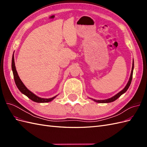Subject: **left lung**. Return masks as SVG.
Instances as JSON below:
<instances>
[{"label":"left lung","instance_id":"1","mask_svg":"<svg viewBox=\"0 0 147 147\" xmlns=\"http://www.w3.org/2000/svg\"><path fill=\"white\" fill-rule=\"evenodd\" d=\"M133 70H134V60H133V62H132V70H131V75H130V77H129V81H128L127 83L126 84V86L124 87L123 90H121L120 92H119L118 93H117L116 95H115L114 96L112 97L111 98H109V99H104V100H96V99H91L92 100H94L96 102H97V103H110V102H112L115 101V100H117L118 98V97H119L123 94H124V92H126V91L128 90L130 84L131 83L132 78ZM89 98H90V97H89ZM90 99H91V98H90Z\"/></svg>","mask_w":147,"mask_h":147}]
</instances>
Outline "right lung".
<instances>
[{
  "mask_svg": "<svg viewBox=\"0 0 147 147\" xmlns=\"http://www.w3.org/2000/svg\"><path fill=\"white\" fill-rule=\"evenodd\" d=\"M11 69H12V71H13V77H14L15 82L16 83V85L17 88H18V90L21 92V93H23V94L27 96L28 98L33 100L34 102H37V103H45V102H49L53 100L55 98H56V97L57 96V95L55 96V97H51V98H48V99L41 98V97H40L35 94H34L32 92H31L30 90H29L26 87V86L23 84V83L22 82L21 79L20 78L18 74V73H17L16 67H15V64L14 54H13V55L12 56Z\"/></svg>",
  "mask_w": 147,
  "mask_h": 147,
  "instance_id": "right-lung-1",
  "label": "right lung"
}]
</instances>
